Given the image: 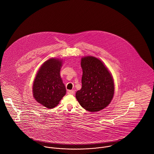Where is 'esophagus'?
Segmentation results:
<instances>
[{"label": "esophagus", "mask_w": 154, "mask_h": 154, "mask_svg": "<svg viewBox=\"0 0 154 154\" xmlns=\"http://www.w3.org/2000/svg\"><path fill=\"white\" fill-rule=\"evenodd\" d=\"M75 93L74 90H69L68 91V94H71V95H74Z\"/></svg>", "instance_id": "obj_1"}]
</instances>
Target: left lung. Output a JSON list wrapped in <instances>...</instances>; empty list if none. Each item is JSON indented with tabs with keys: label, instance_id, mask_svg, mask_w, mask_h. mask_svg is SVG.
<instances>
[{
	"label": "left lung",
	"instance_id": "obj_1",
	"mask_svg": "<svg viewBox=\"0 0 154 154\" xmlns=\"http://www.w3.org/2000/svg\"><path fill=\"white\" fill-rule=\"evenodd\" d=\"M81 66L82 87L76 92L77 101L89 112L104 109L114 95V82L110 72L100 59L93 56L82 57Z\"/></svg>",
	"mask_w": 154,
	"mask_h": 154
}]
</instances>
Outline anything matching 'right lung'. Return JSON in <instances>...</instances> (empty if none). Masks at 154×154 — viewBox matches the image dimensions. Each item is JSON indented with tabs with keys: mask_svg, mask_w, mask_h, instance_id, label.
<instances>
[{
	"mask_svg": "<svg viewBox=\"0 0 154 154\" xmlns=\"http://www.w3.org/2000/svg\"><path fill=\"white\" fill-rule=\"evenodd\" d=\"M62 60L52 58L41 66L33 85L35 100L47 109L56 107L66 94V88L60 77Z\"/></svg>",
	"mask_w": 154,
	"mask_h": 154,
	"instance_id": "add662e5",
	"label": "right lung"
}]
</instances>
